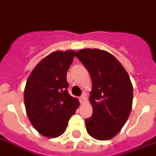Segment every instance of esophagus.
Here are the masks:
<instances>
[{
    "mask_svg": "<svg viewBox=\"0 0 156 156\" xmlns=\"http://www.w3.org/2000/svg\"><path fill=\"white\" fill-rule=\"evenodd\" d=\"M85 99H86V97H85V94H84L80 98V104L82 105V104H84V102L85 101Z\"/></svg>",
    "mask_w": 156,
    "mask_h": 156,
    "instance_id": "esophagus-1",
    "label": "esophagus"
}]
</instances>
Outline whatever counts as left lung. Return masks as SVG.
Wrapping results in <instances>:
<instances>
[{
	"instance_id": "1",
	"label": "left lung",
	"mask_w": 156,
	"mask_h": 156,
	"mask_svg": "<svg viewBox=\"0 0 156 156\" xmlns=\"http://www.w3.org/2000/svg\"><path fill=\"white\" fill-rule=\"evenodd\" d=\"M92 80L90 103L93 114L85 119L89 135L96 140L114 137L128 119L133 87L129 75L114 56L105 50L84 48L75 55Z\"/></svg>"
}]
</instances>
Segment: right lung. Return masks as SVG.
Here are the masks:
<instances>
[{"label": "right lung", "mask_w": 156, "mask_h": 156, "mask_svg": "<svg viewBox=\"0 0 156 156\" xmlns=\"http://www.w3.org/2000/svg\"><path fill=\"white\" fill-rule=\"evenodd\" d=\"M75 52L52 51L37 64L27 80L24 92L26 113L33 127L46 137L62 135L80 106L79 99L66 90V73Z\"/></svg>", "instance_id": "obj_1"}]
</instances>
